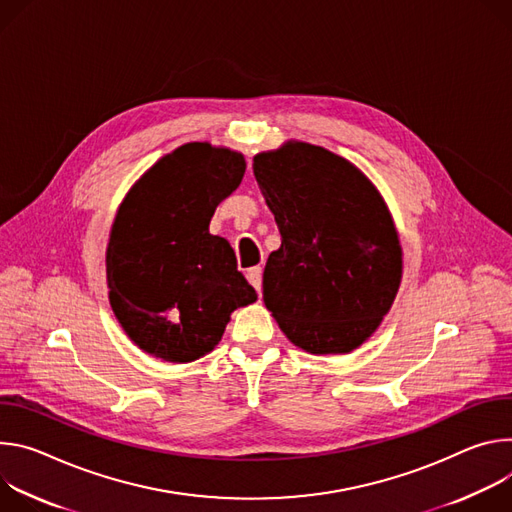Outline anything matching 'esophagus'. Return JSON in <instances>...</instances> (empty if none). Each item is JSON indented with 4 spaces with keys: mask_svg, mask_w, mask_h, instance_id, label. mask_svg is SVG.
Returning <instances> with one entry per match:
<instances>
[{
    "mask_svg": "<svg viewBox=\"0 0 512 512\" xmlns=\"http://www.w3.org/2000/svg\"><path fill=\"white\" fill-rule=\"evenodd\" d=\"M246 276H248V280H250V285L260 293V291H262V268H260V266L250 268Z\"/></svg>",
    "mask_w": 512,
    "mask_h": 512,
    "instance_id": "obj_1",
    "label": "esophagus"
}]
</instances>
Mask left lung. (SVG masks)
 Masks as SVG:
<instances>
[{"label":"left lung","mask_w":512,"mask_h":512,"mask_svg":"<svg viewBox=\"0 0 512 512\" xmlns=\"http://www.w3.org/2000/svg\"><path fill=\"white\" fill-rule=\"evenodd\" d=\"M254 177L280 230L264 268L266 309L309 354L360 348L403 276L384 199L350 160L305 142L256 154Z\"/></svg>","instance_id":"obj_1"}]
</instances>
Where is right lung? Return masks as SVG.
I'll return each instance as SVG.
<instances>
[{
  "mask_svg": "<svg viewBox=\"0 0 512 512\" xmlns=\"http://www.w3.org/2000/svg\"><path fill=\"white\" fill-rule=\"evenodd\" d=\"M244 173L240 152L189 142L122 201L105 254L109 305L146 354L193 362L219 344L238 307L258 299L230 242L209 234L215 207Z\"/></svg>",
  "mask_w": 512,
  "mask_h": 512,
  "instance_id": "1",
  "label": "right lung"
}]
</instances>
